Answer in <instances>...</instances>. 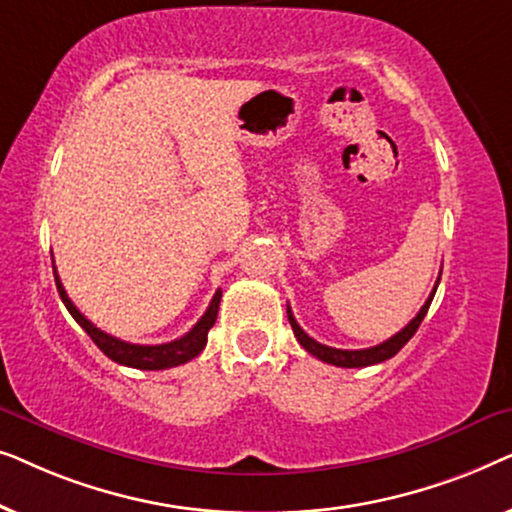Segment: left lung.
Segmentation results:
<instances>
[{
    "label": "left lung",
    "instance_id": "obj_1",
    "mask_svg": "<svg viewBox=\"0 0 512 512\" xmlns=\"http://www.w3.org/2000/svg\"><path fill=\"white\" fill-rule=\"evenodd\" d=\"M438 284H440V275H438L436 286H433L431 296L426 298V303L422 305V310L417 312V317L412 319L410 324L403 328V331H398L396 335H391L389 340H384V342H380V345L368 347V349H335V347L321 345V342L310 338V335H307V333L303 331V328L298 326V321H296V317H293L291 307H286V314H289V324H291V328H293V335H296V340H298L300 345H303L312 356H317L319 361L331 363V366H340V368L375 366V363H382V361L391 359V356H396V354L403 349L405 342H408V340L412 338V335L417 333L419 324H422L424 317H426V312H429V305H431L433 296H436Z\"/></svg>",
    "mask_w": 512,
    "mask_h": 512
}]
</instances>
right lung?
<instances>
[{"instance_id": "right-lung-1", "label": "right lung", "mask_w": 512, "mask_h": 512, "mask_svg": "<svg viewBox=\"0 0 512 512\" xmlns=\"http://www.w3.org/2000/svg\"><path fill=\"white\" fill-rule=\"evenodd\" d=\"M53 275H55V286H58L62 303H65L69 314H72V317L76 319V324H79L83 331H86L90 338H93L95 345L100 347L111 361L121 363V366H128V368L165 370V368L181 366V363L195 359V356H198L202 349H205L207 333H209V328L214 326L216 314H219L221 291H216L212 303H209L207 312L202 314L198 324H195L186 335H181L179 340L163 342V345H132V342L118 340V338H114V335L100 331V328H97L93 321L83 317V314L76 310V305L72 303V300H69L65 286H62L60 277H58V270H55V268H53Z\"/></svg>"}]
</instances>
